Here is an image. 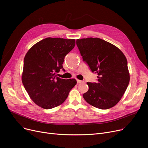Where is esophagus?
I'll list each match as a JSON object with an SVG mask.
<instances>
[{"instance_id":"obj_1","label":"esophagus","mask_w":148,"mask_h":148,"mask_svg":"<svg viewBox=\"0 0 148 148\" xmlns=\"http://www.w3.org/2000/svg\"><path fill=\"white\" fill-rule=\"evenodd\" d=\"M77 83H82V82H83V81L77 79Z\"/></svg>"}]
</instances>
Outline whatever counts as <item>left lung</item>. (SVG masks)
I'll return each mask as SVG.
<instances>
[{
  "instance_id": "8db88e82",
  "label": "left lung",
  "mask_w": 148,
  "mask_h": 148,
  "mask_svg": "<svg viewBox=\"0 0 148 148\" xmlns=\"http://www.w3.org/2000/svg\"><path fill=\"white\" fill-rule=\"evenodd\" d=\"M76 44L83 60L98 74L97 83H87L89 90L83 94L84 99L99 109L113 107L130 82L125 56L117 47L98 38L78 39Z\"/></svg>"
}]
</instances>
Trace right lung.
I'll use <instances>...</instances> for the list:
<instances>
[{
	"mask_svg": "<svg viewBox=\"0 0 148 148\" xmlns=\"http://www.w3.org/2000/svg\"><path fill=\"white\" fill-rule=\"evenodd\" d=\"M75 44L74 39L49 37L36 43L27 52L22 83L38 106L50 109L60 106L76 84L74 79H62L56 75L63 68L64 58Z\"/></svg>",
	"mask_w": 148,
	"mask_h": 148,
	"instance_id": "right-lung-1",
	"label": "right lung"
}]
</instances>
